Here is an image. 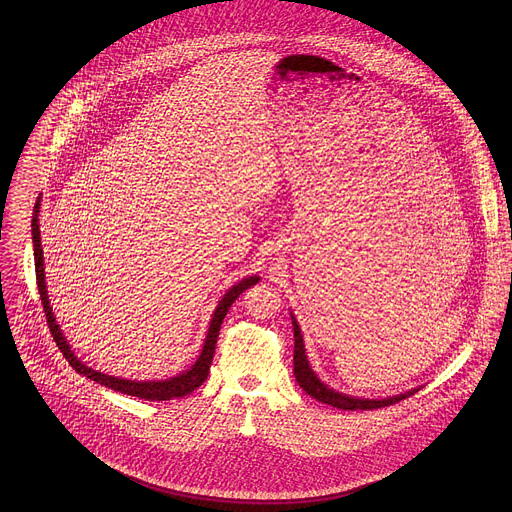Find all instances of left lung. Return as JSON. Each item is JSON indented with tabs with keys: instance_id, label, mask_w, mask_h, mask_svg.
<instances>
[{
	"instance_id": "1",
	"label": "left lung",
	"mask_w": 512,
	"mask_h": 512,
	"mask_svg": "<svg viewBox=\"0 0 512 512\" xmlns=\"http://www.w3.org/2000/svg\"><path fill=\"white\" fill-rule=\"evenodd\" d=\"M293 323V341H295V347H293V376L297 380V384L315 400L323 402V404H329L333 408H339V410H376V408H384V406H392L412 394H416L420 388H414V390H408L404 394H398V396H390V398H382V400H368V398H355V396H349V394H341L333 388H329L327 384H323L317 374L311 370L309 361H307V355H305V347H303V337H301V331H299V325L295 321V317L292 315Z\"/></svg>"
}]
</instances>
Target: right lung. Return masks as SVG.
<instances>
[{
  "label": "right lung",
  "instance_id": "1",
  "mask_svg": "<svg viewBox=\"0 0 512 512\" xmlns=\"http://www.w3.org/2000/svg\"><path fill=\"white\" fill-rule=\"evenodd\" d=\"M31 234H33V254H35V276H37V288H39V295H41V303H43V309H45V315H47V325L51 329V335L57 343V347L61 349L63 357L69 361V365L73 366L74 370L102 386H108L116 392H122V394H128V396H136V398H144V400H171V398H183L187 394H191L193 390H197L209 376V368L213 363V357H215V345H217V337H219L220 325H222V319L224 315L228 313L230 305L234 303V299L248 290L250 286L258 284V276H250V278H244L242 282H238L236 286H232L228 292L224 293V297L220 299L215 313H213V319H211V325H209V331H207V339H205V345H203V351L197 359V363L191 366L187 372L179 374V376H173V378H167V380H149V382H136V380H126V378H116V376H108V374H102L98 370H92L90 366L80 363V359L74 357L67 339L63 337V331L61 327L57 325L55 321V315H53V309L49 305V295H47V286H45V268H43V248H41V230H39V201L35 203L33 207V220H31Z\"/></svg>",
  "mask_w": 512,
  "mask_h": 512
}]
</instances>
